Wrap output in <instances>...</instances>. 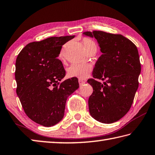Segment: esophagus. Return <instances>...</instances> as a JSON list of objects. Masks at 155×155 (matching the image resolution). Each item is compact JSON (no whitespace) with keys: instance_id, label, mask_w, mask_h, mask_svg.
Instances as JSON below:
<instances>
[{"instance_id":"34e87169","label":"esophagus","mask_w":155,"mask_h":155,"mask_svg":"<svg viewBox=\"0 0 155 155\" xmlns=\"http://www.w3.org/2000/svg\"><path fill=\"white\" fill-rule=\"evenodd\" d=\"M78 83H79L80 85H83V84L85 83V81L81 80V79H78Z\"/></svg>"}]
</instances>
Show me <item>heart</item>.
<instances>
[{
  "instance_id": "1",
  "label": "heart",
  "mask_w": 155,
  "mask_h": 155,
  "mask_svg": "<svg viewBox=\"0 0 155 155\" xmlns=\"http://www.w3.org/2000/svg\"><path fill=\"white\" fill-rule=\"evenodd\" d=\"M83 43L85 48L88 51L94 48H97L95 42L89 38H83ZM91 70L92 66L89 64H72L68 68L67 73L69 77L85 79L89 75Z\"/></svg>"
}]
</instances>
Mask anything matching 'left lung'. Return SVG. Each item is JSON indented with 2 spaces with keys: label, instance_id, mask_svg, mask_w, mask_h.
I'll return each mask as SVG.
<instances>
[{
  "label": "left lung",
  "instance_id": "obj_1",
  "mask_svg": "<svg viewBox=\"0 0 155 155\" xmlns=\"http://www.w3.org/2000/svg\"><path fill=\"white\" fill-rule=\"evenodd\" d=\"M83 34L96 39L103 53L95 64L94 78L87 81L94 89L88 101L90 114L110 124L124 117L134 102L141 72L138 51L133 42L119 34L99 30Z\"/></svg>",
  "mask_w": 155,
  "mask_h": 155
}]
</instances>
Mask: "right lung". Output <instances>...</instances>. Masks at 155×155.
Listing matches in <instances>:
<instances>
[{
  "instance_id": "right-lung-1",
  "label": "right lung",
  "mask_w": 155,
  "mask_h": 155,
  "mask_svg": "<svg viewBox=\"0 0 155 155\" xmlns=\"http://www.w3.org/2000/svg\"><path fill=\"white\" fill-rule=\"evenodd\" d=\"M74 36H52L30 43L17 57V95L25 113L39 125L51 127L60 122L67 98L79 87L77 78L60 82L66 71L58 59L63 45Z\"/></svg>"
}]
</instances>
